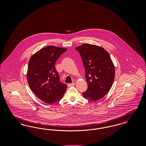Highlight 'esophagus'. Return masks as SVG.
Returning a JSON list of instances; mask_svg holds the SVG:
<instances>
[{"mask_svg":"<svg viewBox=\"0 0 146 146\" xmlns=\"http://www.w3.org/2000/svg\"><path fill=\"white\" fill-rule=\"evenodd\" d=\"M75 85V83H72L68 84V86H73Z\"/></svg>","mask_w":146,"mask_h":146,"instance_id":"1","label":"esophagus"}]
</instances>
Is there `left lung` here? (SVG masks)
I'll list each match as a JSON object with an SVG mask.
<instances>
[{
  "instance_id": "8db88e82",
  "label": "left lung",
  "mask_w": 146,
  "mask_h": 146,
  "mask_svg": "<svg viewBox=\"0 0 146 146\" xmlns=\"http://www.w3.org/2000/svg\"><path fill=\"white\" fill-rule=\"evenodd\" d=\"M81 56L88 83L85 98L96 101L104 97L111 88L115 77V68L111 58L104 48L83 44L76 48Z\"/></svg>"
}]
</instances>
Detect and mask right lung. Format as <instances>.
Segmentation results:
<instances>
[{"mask_svg": "<svg viewBox=\"0 0 146 146\" xmlns=\"http://www.w3.org/2000/svg\"><path fill=\"white\" fill-rule=\"evenodd\" d=\"M67 49L47 46L32 56L28 63L27 81L35 95L45 103L52 104L60 101L67 85L60 81L55 64Z\"/></svg>", "mask_w": 146, "mask_h": 146, "instance_id": "1", "label": "right lung"}]
</instances>
